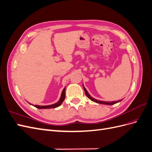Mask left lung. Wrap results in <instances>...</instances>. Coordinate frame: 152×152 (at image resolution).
Returning <instances> with one entry per match:
<instances>
[{
    "label": "left lung",
    "mask_w": 152,
    "mask_h": 152,
    "mask_svg": "<svg viewBox=\"0 0 152 152\" xmlns=\"http://www.w3.org/2000/svg\"><path fill=\"white\" fill-rule=\"evenodd\" d=\"M83 87H84V91H85V93H86V96H87V98H89L91 101H93V102H96V103H99V104H108V105H112V104H115V103H118V102H121V100H120V101H117V102H103V101H99V100H97V99H94V98H92L91 96H90V94L88 93V92L87 91V90H86V89L84 87V85H83Z\"/></svg>",
    "instance_id": "1"
}]
</instances>
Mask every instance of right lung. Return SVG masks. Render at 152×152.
<instances>
[{"label": "right lung", "instance_id": "obj_1", "mask_svg": "<svg viewBox=\"0 0 152 152\" xmlns=\"http://www.w3.org/2000/svg\"><path fill=\"white\" fill-rule=\"evenodd\" d=\"M65 98V87L63 89V91H62V93L61 95V97L60 99H59V102H57L55 104H50V105H47V106H40V105H34V107L37 108L39 109H49V108H56L59 106H60L61 104V103L63 102L64 99Z\"/></svg>", "mask_w": 152, "mask_h": 152}]
</instances>
